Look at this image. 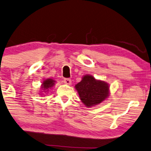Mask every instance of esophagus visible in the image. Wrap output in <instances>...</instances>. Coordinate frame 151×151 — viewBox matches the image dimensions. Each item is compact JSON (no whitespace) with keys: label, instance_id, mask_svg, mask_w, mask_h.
I'll return each instance as SVG.
<instances>
[{"label":"esophagus","instance_id":"34e87169","mask_svg":"<svg viewBox=\"0 0 151 151\" xmlns=\"http://www.w3.org/2000/svg\"><path fill=\"white\" fill-rule=\"evenodd\" d=\"M63 81H64V83L67 85H71V84H72V81H71V79H64Z\"/></svg>","mask_w":151,"mask_h":151}]
</instances>
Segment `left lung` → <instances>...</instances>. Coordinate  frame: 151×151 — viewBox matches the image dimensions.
Returning <instances> with one entry per match:
<instances>
[{"label": "left lung", "mask_w": 151, "mask_h": 151, "mask_svg": "<svg viewBox=\"0 0 151 151\" xmlns=\"http://www.w3.org/2000/svg\"><path fill=\"white\" fill-rule=\"evenodd\" d=\"M75 88L82 103L89 108L99 105L108 97L110 87L104 81L98 80L92 75L86 74L75 85Z\"/></svg>", "instance_id": "8db88e82"}]
</instances>
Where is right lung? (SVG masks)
Instances as JSON below:
<instances>
[{"label": "right lung", "instance_id": "1", "mask_svg": "<svg viewBox=\"0 0 151 151\" xmlns=\"http://www.w3.org/2000/svg\"><path fill=\"white\" fill-rule=\"evenodd\" d=\"M55 81L53 80L52 79H45L44 81H43L42 85H41V95L43 94V91L46 92L48 91L49 88H51L52 86H54L55 84Z\"/></svg>", "mask_w": 151, "mask_h": 151}]
</instances>
